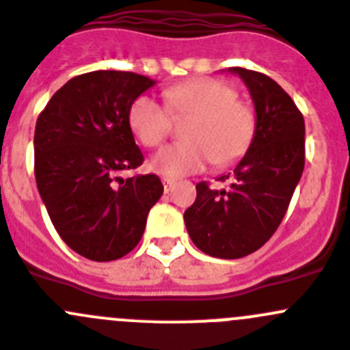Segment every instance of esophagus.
I'll list each match as a JSON object with an SVG mask.
<instances>
[{"mask_svg":"<svg viewBox=\"0 0 350 350\" xmlns=\"http://www.w3.org/2000/svg\"><path fill=\"white\" fill-rule=\"evenodd\" d=\"M163 187H165V192L168 194V192L175 187V180H173V178H163Z\"/></svg>","mask_w":350,"mask_h":350,"instance_id":"1","label":"esophagus"}]
</instances>
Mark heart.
Returning <instances> with one entry per match:
<instances>
[{"label":"heart","mask_w":350,"mask_h":350,"mask_svg":"<svg viewBox=\"0 0 350 350\" xmlns=\"http://www.w3.org/2000/svg\"><path fill=\"white\" fill-rule=\"evenodd\" d=\"M165 99L173 116L191 120L184 129L185 142L166 146L151 158V168L163 177L201 172L209 161L216 166L230 165L251 144L254 113L237 101L232 85L218 79H196L166 89ZM169 112L151 96H139L129 108V125L142 144L154 148L172 131Z\"/></svg>","instance_id":"heart-1"}]
</instances>
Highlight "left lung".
<instances>
[{
	"instance_id": "1",
	"label": "left lung",
	"mask_w": 350,
	"mask_h": 350,
	"mask_svg": "<svg viewBox=\"0 0 350 350\" xmlns=\"http://www.w3.org/2000/svg\"><path fill=\"white\" fill-rule=\"evenodd\" d=\"M249 89L256 129L247 152L227 175L228 189L196 185L184 213L189 237L204 254L239 259L258 251L284 219L304 170V118L291 96L265 73L232 66Z\"/></svg>"
}]
</instances>
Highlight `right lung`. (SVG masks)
Masks as SVG:
<instances>
[{"mask_svg":"<svg viewBox=\"0 0 350 350\" xmlns=\"http://www.w3.org/2000/svg\"><path fill=\"white\" fill-rule=\"evenodd\" d=\"M154 84L132 72L84 73L53 94L36 123L39 196L63 242L92 261L129 254L163 194L156 175H118L144 161L129 108Z\"/></svg>","mask_w":350,"mask_h":350,"instance_id":"1","label":"right lung"}]
</instances>
